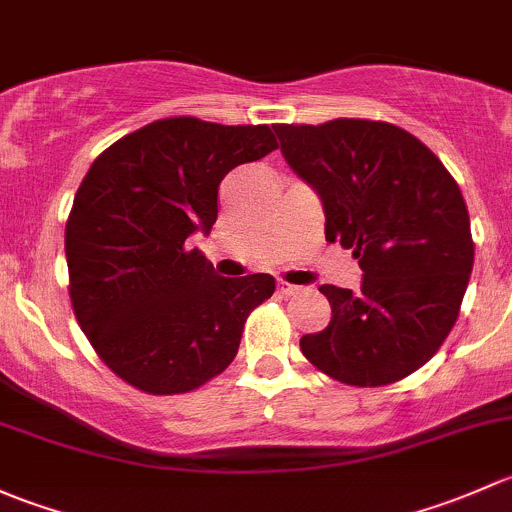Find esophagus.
<instances>
[{"label":"esophagus","instance_id":"obj_1","mask_svg":"<svg viewBox=\"0 0 512 512\" xmlns=\"http://www.w3.org/2000/svg\"><path fill=\"white\" fill-rule=\"evenodd\" d=\"M298 291H300V288L293 286V283L278 281V293H281V295H293V293H298Z\"/></svg>","mask_w":512,"mask_h":512}]
</instances>
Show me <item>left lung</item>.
I'll return each mask as SVG.
<instances>
[{
    "mask_svg": "<svg viewBox=\"0 0 512 512\" xmlns=\"http://www.w3.org/2000/svg\"><path fill=\"white\" fill-rule=\"evenodd\" d=\"M291 170L318 192L325 239L360 258L362 286H320L333 318L300 337L337 382L382 387L436 355L473 268L468 209L456 179L412 133L379 120L273 125Z\"/></svg>",
    "mask_w": 512,
    "mask_h": 512,
    "instance_id": "left-lung-1",
    "label": "left lung"
}]
</instances>
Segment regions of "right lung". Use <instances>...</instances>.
I'll return each mask as SVG.
<instances>
[{"label":"right lung","mask_w":512,"mask_h":512,"mask_svg":"<svg viewBox=\"0 0 512 512\" xmlns=\"http://www.w3.org/2000/svg\"><path fill=\"white\" fill-rule=\"evenodd\" d=\"M276 147L268 125L182 115L96 157L66 221L68 293L93 350L120 379L182 394L231 365L246 318L276 281L219 276L187 239L212 231L221 179Z\"/></svg>","instance_id":"1"}]
</instances>
